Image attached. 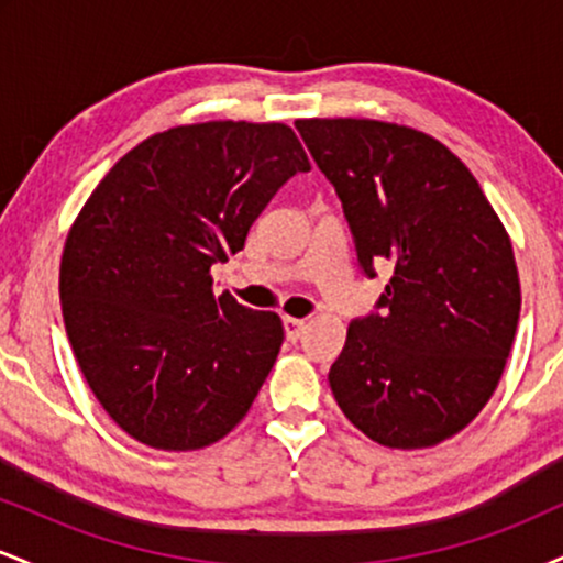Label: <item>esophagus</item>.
<instances>
[{"instance_id":"34e87169","label":"esophagus","mask_w":563,"mask_h":563,"mask_svg":"<svg viewBox=\"0 0 563 563\" xmlns=\"http://www.w3.org/2000/svg\"><path fill=\"white\" fill-rule=\"evenodd\" d=\"M283 328H286V339H288V341H296V339H299V335L303 333V328H307V320L283 318Z\"/></svg>"}]
</instances>
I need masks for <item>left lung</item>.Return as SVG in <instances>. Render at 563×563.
Returning <instances> with one entry per match:
<instances>
[{
    "label": "left lung",
    "instance_id": "left-lung-1",
    "mask_svg": "<svg viewBox=\"0 0 563 563\" xmlns=\"http://www.w3.org/2000/svg\"><path fill=\"white\" fill-rule=\"evenodd\" d=\"M339 192L367 277L389 262L378 312L352 320L328 380L384 448H434L474 421L506 367L521 288L514 249L474 174L418 129L299 119Z\"/></svg>",
    "mask_w": 563,
    "mask_h": 563
}]
</instances>
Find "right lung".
Segmentation results:
<instances>
[{
    "label": "right lung",
    "instance_id": "right-lung-1",
    "mask_svg": "<svg viewBox=\"0 0 563 563\" xmlns=\"http://www.w3.org/2000/svg\"><path fill=\"white\" fill-rule=\"evenodd\" d=\"M299 172L290 126L206 121L142 140L84 203L63 249V320L97 402L137 442L209 448L249 412L283 322L214 296L211 267Z\"/></svg>",
    "mask_w": 563,
    "mask_h": 563
}]
</instances>
